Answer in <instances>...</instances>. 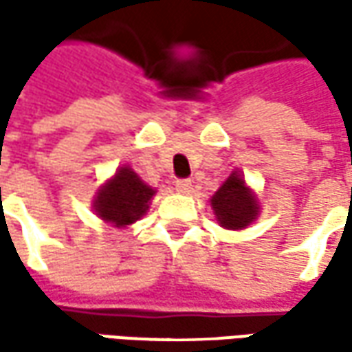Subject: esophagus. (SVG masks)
Returning a JSON list of instances; mask_svg holds the SVG:
<instances>
[{
  "label": "esophagus",
  "mask_w": 352,
  "mask_h": 352,
  "mask_svg": "<svg viewBox=\"0 0 352 352\" xmlns=\"http://www.w3.org/2000/svg\"><path fill=\"white\" fill-rule=\"evenodd\" d=\"M176 192H180V194H190V190H192V180H176Z\"/></svg>",
  "instance_id": "34e87169"
}]
</instances>
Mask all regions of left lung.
<instances>
[{
	"label": "left lung",
	"instance_id": "obj_1",
	"mask_svg": "<svg viewBox=\"0 0 352 352\" xmlns=\"http://www.w3.org/2000/svg\"><path fill=\"white\" fill-rule=\"evenodd\" d=\"M211 208L217 221L225 229H245L258 217V201L250 192L239 172H231V176L221 184V188L211 196Z\"/></svg>",
	"mask_w": 352,
	"mask_h": 352
}]
</instances>
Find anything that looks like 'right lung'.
Here are the masks:
<instances>
[{
  "mask_svg": "<svg viewBox=\"0 0 352 352\" xmlns=\"http://www.w3.org/2000/svg\"><path fill=\"white\" fill-rule=\"evenodd\" d=\"M155 194V190L142 182L133 168L121 166L116 176L98 190L94 210L103 221L116 227H127L146 213Z\"/></svg>",
  "mask_w": 352,
  "mask_h": 352,
  "instance_id": "obj_1",
  "label": "right lung"
}]
</instances>
